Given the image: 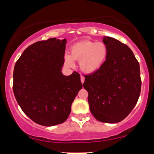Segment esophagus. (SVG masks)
<instances>
[{
  "label": "esophagus",
  "mask_w": 154,
  "mask_h": 154,
  "mask_svg": "<svg viewBox=\"0 0 154 154\" xmlns=\"http://www.w3.org/2000/svg\"><path fill=\"white\" fill-rule=\"evenodd\" d=\"M80 80H81V82H82V83L85 82V77H84V76H82V75L80 76Z\"/></svg>",
  "instance_id": "esophagus-1"
}]
</instances>
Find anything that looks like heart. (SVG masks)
Returning <instances> with one entry per match:
<instances>
[{
    "label": "heart",
    "mask_w": 154,
    "mask_h": 154,
    "mask_svg": "<svg viewBox=\"0 0 154 154\" xmlns=\"http://www.w3.org/2000/svg\"><path fill=\"white\" fill-rule=\"evenodd\" d=\"M107 54V46L103 42L84 40L72 45L70 54L65 55V63L72 66L74 60H79L81 69L86 73H93L101 67Z\"/></svg>",
    "instance_id": "1"
}]
</instances>
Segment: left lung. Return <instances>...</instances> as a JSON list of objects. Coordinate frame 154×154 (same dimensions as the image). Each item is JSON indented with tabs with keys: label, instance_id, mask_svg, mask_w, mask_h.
Returning <instances> with one entry per match:
<instances>
[{
	"label": "left lung",
	"instance_id": "8db88e82",
	"mask_svg": "<svg viewBox=\"0 0 154 154\" xmlns=\"http://www.w3.org/2000/svg\"><path fill=\"white\" fill-rule=\"evenodd\" d=\"M106 59L98 70L84 75L83 87L88 93L90 110L98 121L116 123L131 112L141 90L140 65L131 49L107 37Z\"/></svg>",
	"mask_w": 154,
	"mask_h": 154
}]
</instances>
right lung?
<instances>
[{
  "instance_id": "right-lung-1",
  "label": "right lung",
  "mask_w": 154,
  "mask_h": 154,
  "mask_svg": "<svg viewBox=\"0 0 154 154\" xmlns=\"http://www.w3.org/2000/svg\"><path fill=\"white\" fill-rule=\"evenodd\" d=\"M66 40L50 38L32 44L16 62L13 91L19 106L35 123L54 126L64 122L82 84L78 72L64 76Z\"/></svg>"
}]
</instances>
